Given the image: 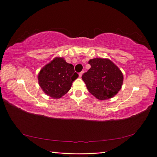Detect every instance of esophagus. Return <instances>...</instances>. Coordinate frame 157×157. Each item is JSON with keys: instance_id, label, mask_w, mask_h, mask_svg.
Returning <instances> with one entry per match:
<instances>
[{"instance_id": "34e87169", "label": "esophagus", "mask_w": 157, "mask_h": 157, "mask_svg": "<svg viewBox=\"0 0 157 157\" xmlns=\"http://www.w3.org/2000/svg\"><path fill=\"white\" fill-rule=\"evenodd\" d=\"M82 74H83V72H80V73L78 74V75H79V77H81L82 75Z\"/></svg>"}]
</instances>
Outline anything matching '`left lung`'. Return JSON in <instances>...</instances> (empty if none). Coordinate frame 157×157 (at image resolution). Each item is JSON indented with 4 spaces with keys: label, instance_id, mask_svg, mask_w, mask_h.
Returning a JSON list of instances; mask_svg holds the SVG:
<instances>
[{
    "label": "left lung",
    "instance_id": "8db88e82",
    "mask_svg": "<svg viewBox=\"0 0 157 157\" xmlns=\"http://www.w3.org/2000/svg\"><path fill=\"white\" fill-rule=\"evenodd\" d=\"M91 68L82 76L88 91L99 100L116 95L123 83L120 70L108 59L96 58L89 61Z\"/></svg>",
    "mask_w": 157,
    "mask_h": 157
}]
</instances>
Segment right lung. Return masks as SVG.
<instances>
[{
  "mask_svg": "<svg viewBox=\"0 0 157 157\" xmlns=\"http://www.w3.org/2000/svg\"><path fill=\"white\" fill-rule=\"evenodd\" d=\"M78 76L72 64L63 58L56 57L40 70L38 81L44 93L52 98H59L70 90Z\"/></svg>",
  "mask_w": 157,
  "mask_h": 157,
  "instance_id": "1",
  "label": "right lung"
}]
</instances>
